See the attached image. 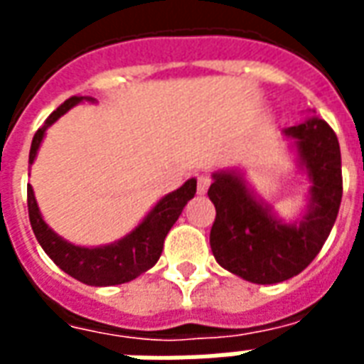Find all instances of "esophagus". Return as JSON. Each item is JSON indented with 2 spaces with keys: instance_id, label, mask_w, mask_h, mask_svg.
<instances>
[{
  "instance_id": "esophagus-1",
  "label": "esophagus",
  "mask_w": 364,
  "mask_h": 364,
  "mask_svg": "<svg viewBox=\"0 0 364 364\" xmlns=\"http://www.w3.org/2000/svg\"><path fill=\"white\" fill-rule=\"evenodd\" d=\"M210 187V177L208 175H198L197 177V193L198 195H205L206 191Z\"/></svg>"
}]
</instances>
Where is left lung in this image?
<instances>
[{
	"label": "left lung",
	"instance_id": "obj_1",
	"mask_svg": "<svg viewBox=\"0 0 364 364\" xmlns=\"http://www.w3.org/2000/svg\"><path fill=\"white\" fill-rule=\"evenodd\" d=\"M284 134L296 144L300 166L312 183L302 218L292 224L274 218L237 171L214 173L208 189L216 208L213 255L220 267L255 284L287 281L312 263L336 224L343 195L341 151L328 122L314 117L284 128Z\"/></svg>",
	"mask_w": 364,
	"mask_h": 364
}]
</instances>
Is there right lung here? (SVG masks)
I'll use <instances>...</instances> for the list:
<instances>
[{
  "instance_id": "obj_1",
  "label": "right lung",
  "mask_w": 364,
  "mask_h": 364,
  "mask_svg": "<svg viewBox=\"0 0 364 364\" xmlns=\"http://www.w3.org/2000/svg\"><path fill=\"white\" fill-rule=\"evenodd\" d=\"M83 99L93 101L91 97H70L44 120V124L36 130L33 144H31L28 164L35 161L46 128ZM195 193H197V179H189L183 187L161 198L128 236L103 247H80L62 240L58 234H54L41 216L31 185H27L28 220H31L38 244L43 245L46 255L64 273L91 287H111V284L132 281L138 274L146 273L158 263L167 232L177 222L185 205L195 197Z\"/></svg>"
}]
</instances>
